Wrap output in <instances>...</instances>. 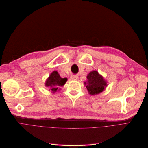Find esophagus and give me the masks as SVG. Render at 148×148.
<instances>
[{"label":"esophagus","instance_id":"obj_1","mask_svg":"<svg viewBox=\"0 0 148 148\" xmlns=\"http://www.w3.org/2000/svg\"><path fill=\"white\" fill-rule=\"evenodd\" d=\"M70 78H71V80H77L78 79V77L77 75H71V76Z\"/></svg>","mask_w":148,"mask_h":148}]
</instances>
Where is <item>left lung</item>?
Returning a JSON list of instances; mask_svg holds the SVG:
<instances>
[{
	"instance_id": "1",
	"label": "left lung",
	"mask_w": 148,
	"mask_h": 148,
	"mask_svg": "<svg viewBox=\"0 0 148 148\" xmlns=\"http://www.w3.org/2000/svg\"><path fill=\"white\" fill-rule=\"evenodd\" d=\"M87 81L84 84L90 95H94L102 92L107 86V83L103 77L96 71H92L87 76Z\"/></svg>"
}]
</instances>
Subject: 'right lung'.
Instances as JSON below:
<instances>
[{
  "mask_svg": "<svg viewBox=\"0 0 148 148\" xmlns=\"http://www.w3.org/2000/svg\"><path fill=\"white\" fill-rule=\"evenodd\" d=\"M67 80L66 78H61L56 71H54L47 78L45 82V86L50 88L49 90L55 93L56 92L59 87L64 86Z\"/></svg>",
  "mask_w": 148,
  "mask_h": 148,
  "instance_id": "add662e5",
  "label": "right lung"
}]
</instances>
